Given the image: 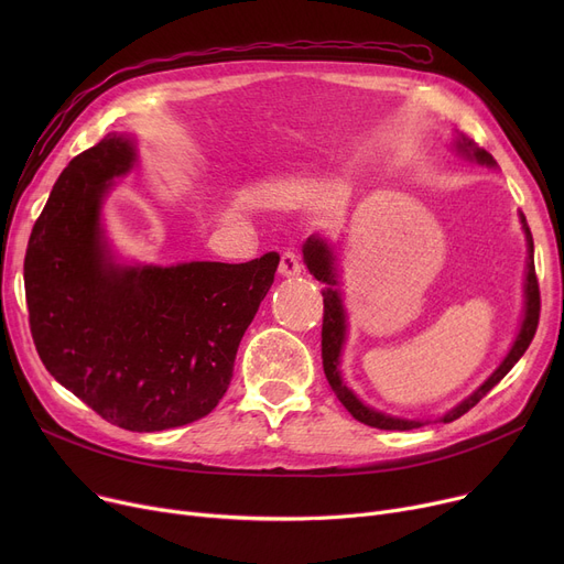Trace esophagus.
Masks as SVG:
<instances>
[{"mask_svg":"<svg viewBox=\"0 0 564 564\" xmlns=\"http://www.w3.org/2000/svg\"><path fill=\"white\" fill-rule=\"evenodd\" d=\"M279 274L290 279V276H300L302 274V262H300V256L292 253V251H285L281 256V264H279Z\"/></svg>","mask_w":564,"mask_h":564,"instance_id":"34e87169","label":"esophagus"}]
</instances>
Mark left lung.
Segmentation results:
<instances>
[{
  "instance_id": "left-lung-1",
  "label": "left lung",
  "mask_w": 564,
  "mask_h": 564,
  "mask_svg": "<svg viewBox=\"0 0 564 564\" xmlns=\"http://www.w3.org/2000/svg\"><path fill=\"white\" fill-rule=\"evenodd\" d=\"M455 151L459 155H464L466 160H473L485 166H496V160L480 148L476 141L464 137L457 132L455 141ZM519 221H521V230L525 235V249H528V258H525V281H523V317H521V327L519 334L510 347V351L506 354V359L500 361V366L480 383V387L473 391L468 398H464L459 404H455L453 409H448L443 416H438V421L443 423H453L464 413L476 406L496 383L506 377L514 364L523 357V351L528 349L532 336L538 332V322H540V285H538V276H535V247H532V235L530 228L525 224L523 213H519ZM304 262L308 267V272L322 281L324 288L322 297H324V319H322V366H324V375H327V381L332 391L336 393V398L343 402V406L351 413L354 419L364 425L377 427V430H416L423 427L432 421H423V419H402V416H393V413H383L375 406H368L357 393H354L347 383L343 381V372H340V354L347 340V311L343 304V292H340V274H338V258L334 251V245L329 237H324L319 232L311 235L308 240L304 242Z\"/></svg>"
}]
</instances>
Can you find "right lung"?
<instances>
[{"instance_id": "1", "label": "right lung", "mask_w": 564, "mask_h": 564, "mask_svg": "<svg viewBox=\"0 0 564 564\" xmlns=\"http://www.w3.org/2000/svg\"><path fill=\"white\" fill-rule=\"evenodd\" d=\"M134 164V139L116 132L70 160L29 237L24 292L47 372L111 425L160 432L219 404L279 253L240 264L118 260L102 205Z\"/></svg>"}]
</instances>
